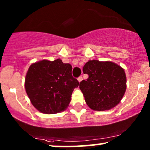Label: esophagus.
Here are the masks:
<instances>
[{
    "instance_id": "34e87169",
    "label": "esophagus",
    "mask_w": 150,
    "mask_h": 150,
    "mask_svg": "<svg viewBox=\"0 0 150 150\" xmlns=\"http://www.w3.org/2000/svg\"><path fill=\"white\" fill-rule=\"evenodd\" d=\"M78 80L79 83H80V82H81L82 80H83V78H82V76H80V77H79V78H78Z\"/></svg>"
}]
</instances>
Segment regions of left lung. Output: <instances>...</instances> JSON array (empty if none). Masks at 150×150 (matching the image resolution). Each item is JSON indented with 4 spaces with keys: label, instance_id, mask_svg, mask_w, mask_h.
Here are the masks:
<instances>
[{
    "label": "left lung",
    "instance_id": "1",
    "mask_svg": "<svg viewBox=\"0 0 150 150\" xmlns=\"http://www.w3.org/2000/svg\"><path fill=\"white\" fill-rule=\"evenodd\" d=\"M88 78L80 83L89 108L97 111L110 110L119 104L126 90L124 69L110 61L89 60L83 67Z\"/></svg>",
    "mask_w": 150,
    "mask_h": 150
}]
</instances>
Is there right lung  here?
Listing matches in <instances>:
<instances>
[{
	"mask_svg": "<svg viewBox=\"0 0 150 150\" xmlns=\"http://www.w3.org/2000/svg\"><path fill=\"white\" fill-rule=\"evenodd\" d=\"M79 82L72 76V66L60 59L42 60L32 64L25 79L26 93L40 112L55 114L63 111L71 100Z\"/></svg>",
	"mask_w": 150,
	"mask_h": 150,
	"instance_id": "right-lung-1",
	"label": "right lung"
}]
</instances>
